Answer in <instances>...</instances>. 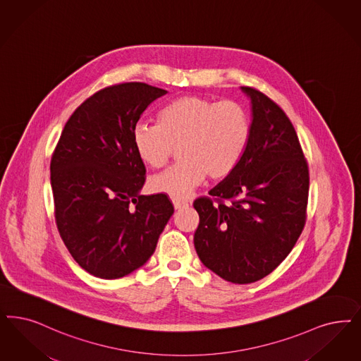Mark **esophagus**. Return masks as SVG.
I'll use <instances>...</instances> for the list:
<instances>
[{
  "instance_id": "obj_1",
  "label": "esophagus",
  "mask_w": 361,
  "mask_h": 361,
  "mask_svg": "<svg viewBox=\"0 0 361 361\" xmlns=\"http://www.w3.org/2000/svg\"><path fill=\"white\" fill-rule=\"evenodd\" d=\"M188 202L187 201H183V200H173V207L174 209H181V208H185L187 207Z\"/></svg>"
}]
</instances>
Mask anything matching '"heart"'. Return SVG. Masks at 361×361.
Segmentation results:
<instances>
[{"label": "heart", "mask_w": 361, "mask_h": 361, "mask_svg": "<svg viewBox=\"0 0 361 361\" xmlns=\"http://www.w3.org/2000/svg\"><path fill=\"white\" fill-rule=\"evenodd\" d=\"M250 118L237 101L216 102L185 96L162 106L157 124L138 123L132 142L140 160L161 168L178 147L172 168L150 178L149 188L173 199H184L209 176L223 180L237 168L248 147Z\"/></svg>", "instance_id": "1"}]
</instances>
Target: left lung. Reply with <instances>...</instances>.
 <instances>
[{"instance_id": "obj_1", "label": "left lung", "mask_w": 361, "mask_h": 361, "mask_svg": "<svg viewBox=\"0 0 361 361\" xmlns=\"http://www.w3.org/2000/svg\"><path fill=\"white\" fill-rule=\"evenodd\" d=\"M241 90L252 104L248 147L211 197L193 202L200 216L193 241L212 272L249 284L274 271L295 247L305 225L310 171L284 111L255 87Z\"/></svg>"}]
</instances>
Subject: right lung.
<instances>
[{
    "instance_id": "1",
    "label": "right lung",
    "mask_w": 361,
    "mask_h": 361,
    "mask_svg": "<svg viewBox=\"0 0 361 361\" xmlns=\"http://www.w3.org/2000/svg\"><path fill=\"white\" fill-rule=\"evenodd\" d=\"M166 93L144 82L101 89L71 116L53 152L57 229L75 262L99 279L142 267L173 214L166 195H140L147 169L132 142L140 116Z\"/></svg>"
}]
</instances>
